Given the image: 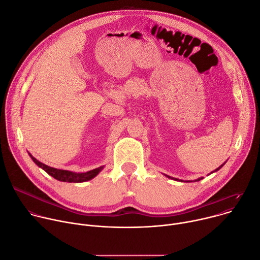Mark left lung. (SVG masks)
Masks as SVG:
<instances>
[{"instance_id": "8db88e82", "label": "left lung", "mask_w": 260, "mask_h": 260, "mask_svg": "<svg viewBox=\"0 0 260 260\" xmlns=\"http://www.w3.org/2000/svg\"><path fill=\"white\" fill-rule=\"evenodd\" d=\"M226 162V161H225ZM225 162L224 164H222L221 165V166L220 167H218L215 171H212V172H210V174L211 173H214V172H217V171H219L223 166H224V165H225ZM165 176H167L168 178H172V179H174V180H180V181H183V180H181V179H177V178H173V177H171V176H169V175H166V174H165ZM201 179H203V177H199V178H197V179H195V180H193V181H199V180H201ZM184 182H192V180H185Z\"/></svg>"}]
</instances>
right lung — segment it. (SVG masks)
<instances>
[{
	"instance_id": "add662e5",
	"label": "right lung",
	"mask_w": 260,
	"mask_h": 260,
	"mask_svg": "<svg viewBox=\"0 0 260 260\" xmlns=\"http://www.w3.org/2000/svg\"><path fill=\"white\" fill-rule=\"evenodd\" d=\"M29 155L39 168L44 170L46 173L50 174L55 179L63 181V182H85V181H88V180L95 177L104 169V166H102V167H99L96 169H93V170H90L87 172L77 173V172H73V171L50 167V166H48V165H45V164L39 161L38 159H36L31 153H29Z\"/></svg>"
}]
</instances>
